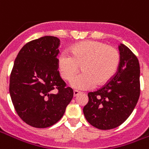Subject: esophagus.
I'll return each instance as SVG.
<instances>
[{
    "label": "esophagus",
    "instance_id": "34e87169",
    "mask_svg": "<svg viewBox=\"0 0 149 149\" xmlns=\"http://www.w3.org/2000/svg\"><path fill=\"white\" fill-rule=\"evenodd\" d=\"M80 93H80L79 91H77V90H74V91H73V96H74V97H77L78 95H79V94H80Z\"/></svg>",
    "mask_w": 149,
    "mask_h": 149
}]
</instances>
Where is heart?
Instances as JSON below:
<instances>
[{
    "label": "heart",
    "instance_id": "heart-1",
    "mask_svg": "<svg viewBox=\"0 0 149 149\" xmlns=\"http://www.w3.org/2000/svg\"><path fill=\"white\" fill-rule=\"evenodd\" d=\"M120 56L118 50L96 40H86L75 45L69 55L63 52L58 58V69L63 80L71 81V86L79 90L100 86L112 79L118 69Z\"/></svg>",
    "mask_w": 149,
    "mask_h": 149
}]
</instances>
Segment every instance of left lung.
<instances>
[{
    "instance_id": "1",
    "label": "left lung",
    "mask_w": 149,
    "mask_h": 149,
    "mask_svg": "<svg viewBox=\"0 0 149 149\" xmlns=\"http://www.w3.org/2000/svg\"><path fill=\"white\" fill-rule=\"evenodd\" d=\"M119 51L117 72L100 89L88 93V102L83 109L88 122L102 130L122 125L135 109L141 93L137 57L123 44Z\"/></svg>"
}]
</instances>
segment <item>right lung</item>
Segmentation results:
<instances>
[{
    "instance_id": "obj_1",
    "label": "right lung",
    "mask_w": 149,
    "mask_h": 149,
    "mask_svg": "<svg viewBox=\"0 0 149 149\" xmlns=\"http://www.w3.org/2000/svg\"><path fill=\"white\" fill-rule=\"evenodd\" d=\"M60 40L45 36L24 45L15 59L9 93L16 112L34 128L52 126L61 118L72 99L58 71Z\"/></svg>"
}]
</instances>
